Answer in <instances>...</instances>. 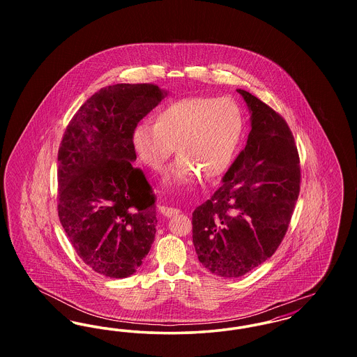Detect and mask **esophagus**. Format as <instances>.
<instances>
[{
    "label": "esophagus",
    "instance_id": "1",
    "mask_svg": "<svg viewBox=\"0 0 357 357\" xmlns=\"http://www.w3.org/2000/svg\"><path fill=\"white\" fill-rule=\"evenodd\" d=\"M158 210H159L160 214H163V215L167 217V218H171V217H174V215H178V214L181 213V210L172 208V207H167V206H158Z\"/></svg>",
    "mask_w": 357,
    "mask_h": 357
}]
</instances>
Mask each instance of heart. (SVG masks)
I'll list each match as a JSON object with an SVG mask.
<instances>
[{"label":"heart","mask_w":357,"mask_h":357,"mask_svg":"<svg viewBox=\"0 0 357 357\" xmlns=\"http://www.w3.org/2000/svg\"><path fill=\"white\" fill-rule=\"evenodd\" d=\"M243 131V115L227 98H185L167 104L155 124L139 123L131 134L137 159L160 171L176 146L178 160L166 171L165 186L181 188L199 174L215 179L230 167Z\"/></svg>","instance_id":"1"}]
</instances>
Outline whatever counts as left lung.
<instances>
[{"instance_id":"obj_1","label":"left lung","mask_w":357,"mask_h":357,"mask_svg":"<svg viewBox=\"0 0 357 357\" xmlns=\"http://www.w3.org/2000/svg\"><path fill=\"white\" fill-rule=\"evenodd\" d=\"M250 114L245 149L210 199L192 213V243L208 272L237 278L271 258L288 230L300 166L287 121L245 89Z\"/></svg>"}]
</instances>
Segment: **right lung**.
Wrapping results in <instances>:
<instances>
[{
	"mask_svg": "<svg viewBox=\"0 0 357 357\" xmlns=\"http://www.w3.org/2000/svg\"><path fill=\"white\" fill-rule=\"evenodd\" d=\"M169 95L153 84H115L75 114L59 149V218L77 255L109 278L132 275L156 233L153 195L132 166L131 134Z\"/></svg>",
	"mask_w": 357,
	"mask_h": 357,
	"instance_id": "1",
	"label": "right lung"
}]
</instances>
